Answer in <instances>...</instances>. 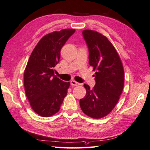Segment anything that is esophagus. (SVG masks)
<instances>
[{
    "label": "esophagus",
    "mask_w": 150,
    "mask_h": 150,
    "mask_svg": "<svg viewBox=\"0 0 150 150\" xmlns=\"http://www.w3.org/2000/svg\"><path fill=\"white\" fill-rule=\"evenodd\" d=\"M70 85L72 86H80V83H79L77 81H76L74 80H72L70 81Z\"/></svg>",
    "instance_id": "1"
}]
</instances>
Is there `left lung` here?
Listing matches in <instances>:
<instances>
[{
    "label": "left lung",
    "mask_w": 150,
    "mask_h": 150,
    "mask_svg": "<svg viewBox=\"0 0 150 150\" xmlns=\"http://www.w3.org/2000/svg\"><path fill=\"white\" fill-rule=\"evenodd\" d=\"M82 35L88 47L89 63L97 72L93 89L84 84L86 95L80 100V104L85 114L99 119L108 115L120 99L124 86L123 67L106 36L91 30H83Z\"/></svg>",
    "instance_id": "8db88e82"
}]
</instances>
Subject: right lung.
<instances>
[{
  "instance_id": "obj_1",
  "label": "right lung",
  "mask_w": 150,
  "mask_h": 150,
  "mask_svg": "<svg viewBox=\"0 0 150 150\" xmlns=\"http://www.w3.org/2000/svg\"><path fill=\"white\" fill-rule=\"evenodd\" d=\"M74 29H63L45 35L29 57L24 72L25 94L31 107L42 117L54 115L60 109L70 82L56 77L54 67L60 59V52Z\"/></svg>"
}]
</instances>
